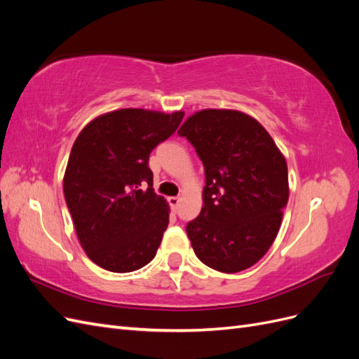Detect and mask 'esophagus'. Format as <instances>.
<instances>
[{
    "label": "esophagus",
    "instance_id": "34e87169",
    "mask_svg": "<svg viewBox=\"0 0 359 359\" xmlns=\"http://www.w3.org/2000/svg\"><path fill=\"white\" fill-rule=\"evenodd\" d=\"M169 203H170V206H172L173 210H178V206H180V198H178V196L169 198Z\"/></svg>",
    "mask_w": 359,
    "mask_h": 359
}]
</instances>
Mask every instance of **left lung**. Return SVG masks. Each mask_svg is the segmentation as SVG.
Listing matches in <instances>:
<instances>
[{"label": "left lung", "instance_id": "8db88e82", "mask_svg": "<svg viewBox=\"0 0 359 359\" xmlns=\"http://www.w3.org/2000/svg\"><path fill=\"white\" fill-rule=\"evenodd\" d=\"M205 169L203 206L186 231L201 262L240 273L268 252L289 199L287 165L255 118L205 109L178 130Z\"/></svg>", "mask_w": 359, "mask_h": 359}]
</instances>
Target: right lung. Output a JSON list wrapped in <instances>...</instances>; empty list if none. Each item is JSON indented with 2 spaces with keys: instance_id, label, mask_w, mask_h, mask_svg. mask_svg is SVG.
Wrapping results in <instances>:
<instances>
[{
  "instance_id": "add662e5",
  "label": "right lung",
  "mask_w": 359,
  "mask_h": 359,
  "mask_svg": "<svg viewBox=\"0 0 359 359\" xmlns=\"http://www.w3.org/2000/svg\"><path fill=\"white\" fill-rule=\"evenodd\" d=\"M182 116L181 111H114L93 119L74 140L64 198L94 264L132 273L154 259L169 210L154 193L148 158L177 132Z\"/></svg>"
}]
</instances>
